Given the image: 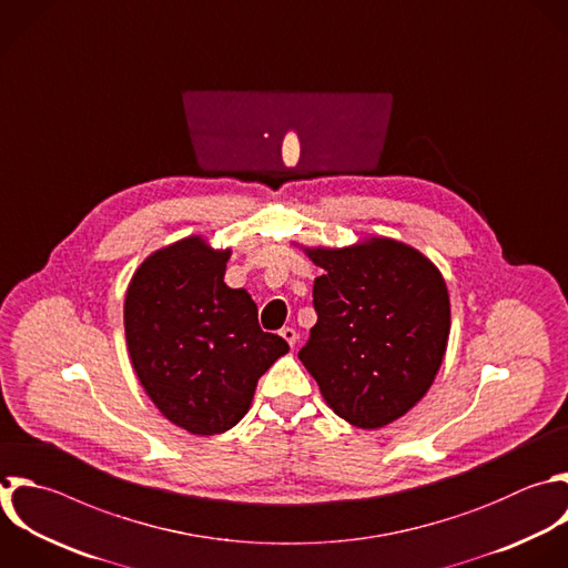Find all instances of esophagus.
Returning <instances> with one entry per match:
<instances>
[{"label": "esophagus", "mask_w": 568, "mask_h": 568, "mask_svg": "<svg viewBox=\"0 0 568 568\" xmlns=\"http://www.w3.org/2000/svg\"><path fill=\"white\" fill-rule=\"evenodd\" d=\"M280 335L288 342V346H291V348L297 344V333H295V328H288V326H286V328H282V331H280Z\"/></svg>", "instance_id": "obj_1"}]
</instances>
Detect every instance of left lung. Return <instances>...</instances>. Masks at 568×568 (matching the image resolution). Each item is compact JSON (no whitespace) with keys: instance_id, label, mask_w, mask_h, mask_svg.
<instances>
[{"instance_id":"8db88e82","label":"left lung","mask_w":568,"mask_h":568,"mask_svg":"<svg viewBox=\"0 0 568 568\" xmlns=\"http://www.w3.org/2000/svg\"><path fill=\"white\" fill-rule=\"evenodd\" d=\"M302 248L324 271L302 364L348 424L373 430L399 419L426 395L446 353L450 302L439 268L390 237Z\"/></svg>"}]
</instances>
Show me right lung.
<instances>
[{
	"instance_id": "add662e5",
	"label": "right lung",
	"mask_w": 568,
	"mask_h": 568,
	"mask_svg": "<svg viewBox=\"0 0 568 568\" xmlns=\"http://www.w3.org/2000/svg\"><path fill=\"white\" fill-rule=\"evenodd\" d=\"M229 257L231 248L184 237L140 264L124 300L129 355L146 395L193 435L233 428L257 379L288 353L260 328L251 295L226 286Z\"/></svg>"
}]
</instances>
